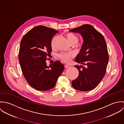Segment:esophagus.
Segmentation results:
<instances>
[{
  "instance_id": "1",
  "label": "esophagus",
  "mask_w": 124,
  "mask_h": 124,
  "mask_svg": "<svg viewBox=\"0 0 124 124\" xmlns=\"http://www.w3.org/2000/svg\"><path fill=\"white\" fill-rule=\"evenodd\" d=\"M64 67H65V68H69V67H70V66L69 65H64Z\"/></svg>"
}]
</instances>
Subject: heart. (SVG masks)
Wrapping results in <instances>:
<instances>
[{
  "instance_id": "b5f03b06",
  "label": "heart",
  "mask_w": 124,
  "mask_h": 124,
  "mask_svg": "<svg viewBox=\"0 0 124 124\" xmlns=\"http://www.w3.org/2000/svg\"><path fill=\"white\" fill-rule=\"evenodd\" d=\"M65 36L68 41V42L71 45H75L78 41V37L76 34L71 33L68 32L65 34ZM80 46L81 44L78 45ZM52 46H53V40L52 42ZM73 56V54L71 53H62L59 55V58L60 59L64 62H69L71 60V58Z\"/></svg>"
}]
</instances>
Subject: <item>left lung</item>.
<instances>
[{
  "label": "left lung",
  "mask_w": 124,
  "mask_h": 124,
  "mask_svg": "<svg viewBox=\"0 0 124 124\" xmlns=\"http://www.w3.org/2000/svg\"><path fill=\"white\" fill-rule=\"evenodd\" d=\"M69 31L80 34L84 40L80 53L75 59L81 65H74L79 71V75L72 81V86L80 91H91L99 84L106 72L109 57L106 40L89 24Z\"/></svg>",
  "instance_id": "8db88e82"
}]
</instances>
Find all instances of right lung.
Listing matches in <instances>:
<instances>
[{"label": "right lung", "instance_id": "obj_1", "mask_svg": "<svg viewBox=\"0 0 124 124\" xmlns=\"http://www.w3.org/2000/svg\"><path fill=\"white\" fill-rule=\"evenodd\" d=\"M53 29L38 26L28 31L20 42L18 60L23 74L28 84L39 91L53 88L64 66L60 61L47 65V57L51 53Z\"/></svg>", "mask_w": 124, "mask_h": 124}]
</instances>
